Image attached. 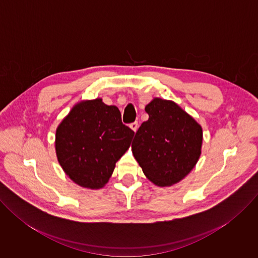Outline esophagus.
I'll use <instances>...</instances> for the list:
<instances>
[{
	"label": "esophagus",
	"instance_id": "1",
	"mask_svg": "<svg viewBox=\"0 0 258 258\" xmlns=\"http://www.w3.org/2000/svg\"><path fill=\"white\" fill-rule=\"evenodd\" d=\"M130 127L136 133V132L138 131V128H139V123H138V121H135V122L131 123V124H130Z\"/></svg>",
	"mask_w": 258,
	"mask_h": 258
}]
</instances>
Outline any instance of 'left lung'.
I'll list each match as a JSON object with an SVG mask.
<instances>
[{
  "label": "left lung",
  "mask_w": 258,
  "mask_h": 258,
  "mask_svg": "<svg viewBox=\"0 0 258 258\" xmlns=\"http://www.w3.org/2000/svg\"><path fill=\"white\" fill-rule=\"evenodd\" d=\"M149 118L136 133L133 154L146 177L158 187L185 178L201 155V125L170 100L154 98L145 107Z\"/></svg>",
  "instance_id": "obj_1"
}]
</instances>
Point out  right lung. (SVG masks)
<instances>
[{"label":"right lung","mask_w":258,"mask_h":258,"mask_svg":"<svg viewBox=\"0 0 258 258\" xmlns=\"http://www.w3.org/2000/svg\"><path fill=\"white\" fill-rule=\"evenodd\" d=\"M134 135L122 123L116 106L106 105L101 98L83 100L71 108L56 130L58 162L77 185L101 189L128 150Z\"/></svg>","instance_id":"right-lung-1"}]
</instances>
